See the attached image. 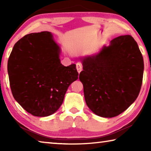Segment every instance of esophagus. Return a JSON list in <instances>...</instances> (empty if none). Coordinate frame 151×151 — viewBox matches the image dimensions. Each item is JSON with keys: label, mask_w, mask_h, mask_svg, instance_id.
<instances>
[{"label": "esophagus", "mask_w": 151, "mask_h": 151, "mask_svg": "<svg viewBox=\"0 0 151 151\" xmlns=\"http://www.w3.org/2000/svg\"><path fill=\"white\" fill-rule=\"evenodd\" d=\"M82 68H83V66H82V65L81 63L76 64V69H77L78 73H81V71L82 70Z\"/></svg>", "instance_id": "obj_1"}]
</instances>
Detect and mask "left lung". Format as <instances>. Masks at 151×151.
I'll list each match as a JSON object with an SVG mask.
<instances>
[{
    "label": "left lung",
    "mask_w": 151,
    "mask_h": 151,
    "mask_svg": "<svg viewBox=\"0 0 151 151\" xmlns=\"http://www.w3.org/2000/svg\"><path fill=\"white\" fill-rule=\"evenodd\" d=\"M86 103L96 115L116 116L139 96L142 83L144 62L137 42L131 35L111 41L99 54L81 59Z\"/></svg>",
    "instance_id": "obj_1"
}]
</instances>
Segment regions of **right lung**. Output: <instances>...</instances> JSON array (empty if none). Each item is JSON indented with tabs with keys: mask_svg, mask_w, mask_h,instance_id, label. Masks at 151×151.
Masks as SVG:
<instances>
[{
	"mask_svg": "<svg viewBox=\"0 0 151 151\" xmlns=\"http://www.w3.org/2000/svg\"><path fill=\"white\" fill-rule=\"evenodd\" d=\"M59 54L47 31L25 35L12 48L8 61L10 86L15 100L32 115L55 113L68 86L77 80L76 65L63 66Z\"/></svg>",
	"mask_w": 151,
	"mask_h": 151,
	"instance_id": "add662e5",
	"label": "right lung"
}]
</instances>
